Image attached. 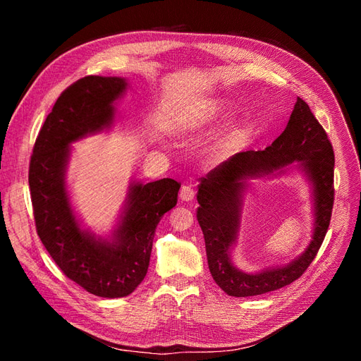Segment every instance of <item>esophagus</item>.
Here are the masks:
<instances>
[{
  "label": "esophagus",
  "mask_w": 361,
  "mask_h": 361,
  "mask_svg": "<svg viewBox=\"0 0 361 361\" xmlns=\"http://www.w3.org/2000/svg\"><path fill=\"white\" fill-rule=\"evenodd\" d=\"M194 195H195V191L191 185H183V187L180 188V194H179L180 200L191 202V200H194Z\"/></svg>",
  "instance_id": "34e87169"
}]
</instances>
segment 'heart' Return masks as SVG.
Here are the masks:
<instances>
[{"label":"heart","instance_id":"obj_1","mask_svg":"<svg viewBox=\"0 0 361 361\" xmlns=\"http://www.w3.org/2000/svg\"><path fill=\"white\" fill-rule=\"evenodd\" d=\"M221 106L218 105L216 102H211L207 105H203L197 110L192 111L188 114V117L183 120V129H197L200 126H204L209 122H212L214 118H216V116L220 114Z\"/></svg>","mask_w":361,"mask_h":361}]
</instances>
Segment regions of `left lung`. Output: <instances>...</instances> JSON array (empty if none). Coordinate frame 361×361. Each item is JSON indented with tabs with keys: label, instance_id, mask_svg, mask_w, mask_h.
I'll use <instances>...</instances> for the list:
<instances>
[{
	"label": "left lung",
	"instance_id": "left-lung-1",
	"mask_svg": "<svg viewBox=\"0 0 361 361\" xmlns=\"http://www.w3.org/2000/svg\"><path fill=\"white\" fill-rule=\"evenodd\" d=\"M298 161L314 185L315 231L305 253L289 266L247 275L230 260L240 219L242 191L247 177L259 176ZM334 152L329 135L301 97L295 102L285 130L265 150H247L221 162L200 179L197 220L206 245L207 265L215 280L232 297H255L277 290L300 279L318 255L329 231L334 203Z\"/></svg>",
	"mask_w": 361,
	"mask_h": 361
}]
</instances>
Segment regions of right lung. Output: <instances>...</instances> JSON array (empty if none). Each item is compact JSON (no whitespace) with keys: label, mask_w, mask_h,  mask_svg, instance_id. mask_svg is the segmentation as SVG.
Masks as SVG:
<instances>
[{"label":"right lung","mask_w":361,"mask_h":361,"mask_svg":"<svg viewBox=\"0 0 361 361\" xmlns=\"http://www.w3.org/2000/svg\"><path fill=\"white\" fill-rule=\"evenodd\" d=\"M117 76H84L48 114L30 159L28 183L36 231L63 274L97 297L122 298L146 277L155 228L178 203L174 179L133 183L113 241L96 239L76 221L64 182L71 145L110 128L114 101L126 90Z\"/></svg>","instance_id":"obj_1"}]
</instances>
